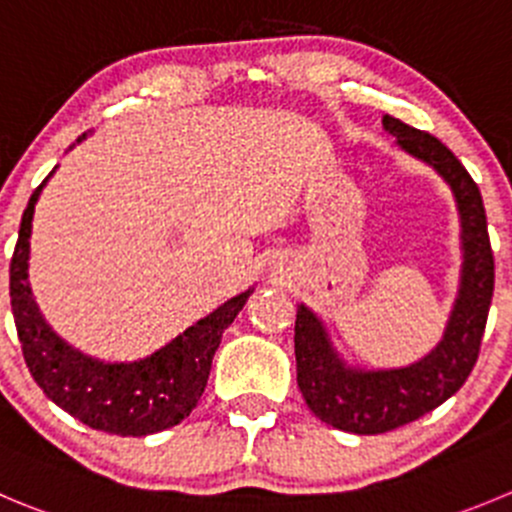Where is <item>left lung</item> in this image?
<instances>
[{
	"label": "left lung",
	"instance_id": "1",
	"mask_svg": "<svg viewBox=\"0 0 512 512\" xmlns=\"http://www.w3.org/2000/svg\"><path fill=\"white\" fill-rule=\"evenodd\" d=\"M384 130L412 158L437 170L450 186L460 216V286L445 334L430 354L397 369L349 367L334 349L324 321L306 304L296 309V382L309 410L326 425L354 435H379L440 407L478 362L495 286L488 221L480 188L465 165L430 133L384 115Z\"/></svg>",
	"mask_w": 512,
	"mask_h": 512
}]
</instances>
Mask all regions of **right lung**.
Returning a JSON list of instances; mask_svg holds the SVG:
<instances>
[{
	"label": "right lung",
	"instance_id": "add662e5",
	"mask_svg": "<svg viewBox=\"0 0 512 512\" xmlns=\"http://www.w3.org/2000/svg\"><path fill=\"white\" fill-rule=\"evenodd\" d=\"M85 138L87 133L77 138V143ZM52 173L42 180V186L32 193L24 208L17 248L9 266V296L24 362L42 392L92 430L123 437H145L168 430L186 420L198 405L223 332L243 309L253 289L228 299L226 304L188 326L173 342L143 359L105 362L82 354L47 324L29 286V236L34 206Z\"/></svg>",
	"mask_w": 512,
	"mask_h": 512
}]
</instances>
